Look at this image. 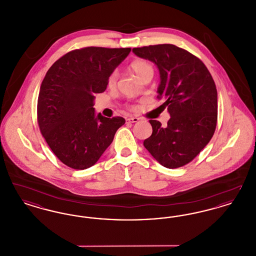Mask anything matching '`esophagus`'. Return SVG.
<instances>
[{
	"label": "esophagus",
	"instance_id": "esophagus-1",
	"mask_svg": "<svg viewBox=\"0 0 256 256\" xmlns=\"http://www.w3.org/2000/svg\"><path fill=\"white\" fill-rule=\"evenodd\" d=\"M139 121V118H137V117H128V119H126V122H130V124H132V122H137Z\"/></svg>",
	"mask_w": 256,
	"mask_h": 256
}]
</instances>
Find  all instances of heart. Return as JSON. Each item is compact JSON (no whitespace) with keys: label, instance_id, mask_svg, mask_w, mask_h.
I'll list each match as a JSON object with an SVG mask.
<instances>
[{"label":"heart","instance_id":"heart-1","mask_svg":"<svg viewBox=\"0 0 256 256\" xmlns=\"http://www.w3.org/2000/svg\"><path fill=\"white\" fill-rule=\"evenodd\" d=\"M130 69L132 71V73L141 80L144 82L148 78H152L154 76V67L152 66L150 63H148V61L137 60L134 62L130 66ZM116 80V74H111L108 80L110 86L114 84Z\"/></svg>","mask_w":256,"mask_h":256}]
</instances>
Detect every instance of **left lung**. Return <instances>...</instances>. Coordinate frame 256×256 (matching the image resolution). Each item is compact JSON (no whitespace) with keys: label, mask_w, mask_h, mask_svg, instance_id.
Returning a JSON list of instances; mask_svg holds the SVG:
<instances>
[{"label":"left lung","mask_w":256,"mask_h":256,"mask_svg":"<svg viewBox=\"0 0 256 256\" xmlns=\"http://www.w3.org/2000/svg\"><path fill=\"white\" fill-rule=\"evenodd\" d=\"M156 64L160 74L158 93L170 120L166 126L150 120L152 134L144 146L162 166L176 169L192 161L215 132L218 94L206 66L195 56L172 44L132 49Z\"/></svg>","instance_id":"left-lung-1"}]
</instances>
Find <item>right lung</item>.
Masks as SVG:
<instances>
[{"label": "right lung", "instance_id": "right-lung-1", "mask_svg": "<svg viewBox=\"0 0 256 256\" xmlns=\"http://www.w3.org/2000/svg\"><path fill=\"white\" fill-rule=\"evenodd\" d=\"M130 52V48L74 50L46 74L38 96V124L52 152L68 167L84 170L96 164L126 122L122 117L97 114L93 102Z\"/></svg>", "mask_w": 256, "mask_h": 256}]
</instances>
